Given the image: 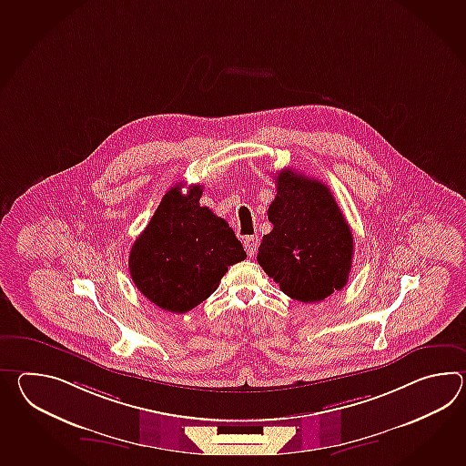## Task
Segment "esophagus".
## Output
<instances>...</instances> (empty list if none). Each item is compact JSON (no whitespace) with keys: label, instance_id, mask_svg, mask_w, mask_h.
Instances as JSON below:
<instances>
[{"label":"esophagus","instance_id":"esophagus-1","mask_svg":"<svg viewBox=\"0 0 466 466\" xmlns=\"http://www.w3.org/2000/svg\"><path fill=\"white\" fill-rule=\"evenodd\" d=\"M258 236H250V238H244V248H246V252H248V258H252V256L256 254V250H258Z\"/></svg>","mask_w":466,"mask_h":466}]
</instances>
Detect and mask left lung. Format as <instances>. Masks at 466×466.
<instances>
[{
  "mask_svg": "<svg viewBox=\"0 0 466 466\" xmlns=\"http://www.w3.org/2000/svg\"><path fill=\"white\" fill-rule=\"evenodd\" d=\"M258 262L300 302H318L341 290L351 272L352 234L331 190L316 178L280 170Z\"/></svg>",
  "mask_w": 466,
  "mask_h": 466,
  "instance_id": "obj_1",
  "label": "left lung"
}]
</instances>
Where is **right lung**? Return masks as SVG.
Wrapping results in <instances>:
<instances>
[{"instance_id":"obj_1","label":"right lung","mask_w":466,"mask_h":466,"mask_svg":"<svg viewBox=\"0 0 466 466\" xmlns=\"http://www.w3.org/2000/svg\"><path fill=\"white\" fill-rule=\"evenodd\" d=\"M200 186L190 187L186 196L180 187H172L128 258L137 289L176 314L208 299L228 266L248 258L228 222L200 208Z\"/></svg>"}]
</instances>
